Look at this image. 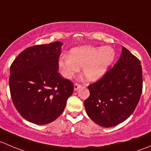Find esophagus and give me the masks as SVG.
I'll list each match as a JSON object with an SVG mask.
<instances>
[{
  "instance_id": "obj_1",
  "label": "esophagus",
  "mask_w": 151,
  "mask_h": 151,
  "mask_svg": "<svg viewBox=\"0 0 151 151\" xmlns=\"http://www.w3.org/2000/svg\"><path fill=\"white\" fill-rule=\"evenodd\" d=\"M81 87V84H79V83H74V90H78V88H80Z\"/></svg>"
}]
</instances>
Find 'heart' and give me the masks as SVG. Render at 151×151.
Here are the masks:
<instances>
[{
  "instance_id": "b5f03b06",
  "label": "heart",
  "mask_w": 151,
  "mask_h": 151,
  "mask_svg": "<svg viewBox=\"0 0 151 151\" xmlns=\"http://www.w3.org/2000/svg\"><path fill=\"white\" fill-rule=\"evenodd\" d=\"M114 59L115 51L110 46H83L71 49L69 56L62 55L58 66L65 78L70 79L82 68L85 79L94 82L104 76Z\"/></svg>"
}]
</instances>
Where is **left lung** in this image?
I'll return each mask as SVG.
<instances>
[{"label": "left lung", "mask_w": 151, "mask_h": 151, "mask_svg": "<svg viewBox=\"0 0 151 151\" xmlns=\"http://www.w3.org/2000/svg\"><path fill=\"white\" fill-rule=\"evenodd\" d=\"M88 88L90 95L84 106L88 117L101 127L118 125L131 116L140 99V61L123 46L117 63Z\"/></svg>", "instance_id": "1"}]
</instances>
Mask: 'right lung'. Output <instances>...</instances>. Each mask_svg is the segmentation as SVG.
<instances>
[{
    "label": "right lung",
    "mask_w": 151,
    "mask_h": 151,
    "mask_svg": "<svg viewBox=\"0 0 151 151\" xmlns=\"http://www.w3.org/2000/svg\"><path fill=\"white\" fill-rule=\"evenodd\" d=\"M62 45L56 41L30 46L11 65V97L19 114L29 122L43 125L54 122L73 93V83L58 73Z\"/></svg>",
    "instance_id": "obj_1"
}]
</instances>
